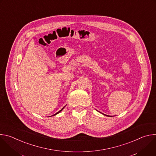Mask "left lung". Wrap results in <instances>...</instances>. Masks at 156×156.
<instances>
[{
	"label": "left lung",
	"instance_id": "8db88e82",
	"mask_svg": "<svg viewBox=\"0 0 156 156\" xmlns=\"http://www.w3.org/2000/svg\"><path fill=\"white\" fill-rule=\"evenodd\" d=\"M104 115H105V114H104ZM106 115V116H108V115Z\"/></svg>",
	"mask_w": 156,
	"mask_h": 156
}]
</instances>
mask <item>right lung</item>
I'll return each mask as SVG.
<instances>
[{"label": "right lung", "mask_w": 156, "mask_h": 156, "mask_svg": "<svg viewBox=\"0 0 156 156\" xmlns=\"http://www.w3.org/2000/svg\"><path fill=\"white\" fill-rule=\"evenodd\" d=\"M64 107H63V108H62V109H61V110H60V111H58V112H57V113H56V114H54V115H52V116H54V115H56V114H58V113H60V112H61V111H62V110H63V108H64Z\"/></svg>", "instance_id": "1"}]
</instances>
